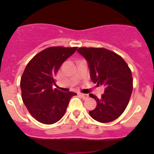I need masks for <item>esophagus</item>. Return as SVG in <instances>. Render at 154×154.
<instances>
[{
  "label": "esophagus",
  "instance_id": "1",
  "mask_svg": "<svg viewBox=\"0 0 154 154\" xmlns=\"http://www.w3.org/2000/svg\"><path fill=\"white\" fill-rule=\"evenodd\" d=\"M79 95H80V96L82 97V99H84V100L87 99V98H88V94H84V93H79Z\"/></svg>",
  "mask_w": 154,
  "mask_h": 154
}]
</instances>
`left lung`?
<instances>
[{
    "instance_id": "8db88e82",
    "label": "left lung",
    "mask_w": 154,
    "mask_h": 154,
    "mask_svg": "<svg viewBox=\"0 0 154 154\" xmlns=\"http://www.w3.org/2000/svg\"><path fill=\"white\" fill-rule=\"evenodd\" d=\"M88 62L93 82L106 87L101 98L89 95L97 102L89 111L93 119L107 123L119 117L128 106L133 88L132 72L119 55L103 48H79L77 50Z\"/></svg>"
}]
</instances>
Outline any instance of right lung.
I'll return each mask as SVG.
<instances>
[{
  "mask_svg": "<svg viewBox=\"0 0 154 154\" xmlns=\"http://www.w3.org/2000/svg\"><path fill=\"white\" fill-rule=\"evenodd\" d=\"M77 48H47L35 55L24 69L20 81L22 100L37 121L45 125L57 122L64 115L70 98L77 95L52 87L60 66Z\"/></svg>",
  "mask_w": 154,
  "mask_h": 154,
  "instance_id": "obj_1",
  "label": "right lung"
}]
</instances>
